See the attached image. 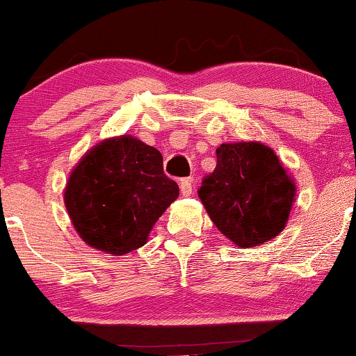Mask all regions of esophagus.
<instances>
[{
    "label": "esophagus",
    "mask_w": 356,
    "mask_h": 356,
    "mask_svg": "<svg viewBox=\"0 0 356 356\" xmlns=\"http://www.w3.org/2000/svg\"><path fill=\"white\" fill-rule=\"evenodd\" d=\"M192 192H194V189H192L191 181H182L181 182V194H182V197H189V195H192Z\"/></svg>",
    "instance_id": "34e87169"
}]
</instances>
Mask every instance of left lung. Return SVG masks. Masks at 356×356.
<instances>
[{
  "instance_id": "left-lung-1",
  "label": "left lung",
  "mask_w": 356,
  "mask_h": 356,
  "mask_svg": "<svg viewBox=\"0 0 356 356\" xmlns=\"http://www.w3.org/2000/svg\"><path fill=\"white\" fill-rule=\"evenodd\" d=\"M216 152V170L199 189L209 217L237 247L272 241L285 229L293 207L292 175L262 143H225Z\"/></svg>"
}]
</instances>
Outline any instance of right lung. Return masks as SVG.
Here are the masks:
<instances>
[{
    "mask_svg": "<svg viewBox=\"0 0 356 356\" xmlns=\"http://www.w3.org/2000/svg\"><path fill=\"white\" fill-rule=\"evenodd\" d=\"M179 197L162 154L134 136L101 140L81 157L64 189L79 237L96 250L124 255L147 242L154 224Z\"/></svg>",
    "mask_w": 356,
    "mask_h": 356,
    "instance_id": "right-lung-1",
    "label": "right lung"
}]
</instances>
